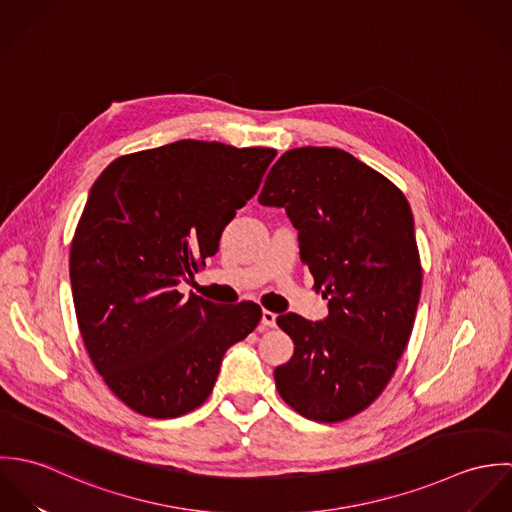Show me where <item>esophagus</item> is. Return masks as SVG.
I'll return each instance as SVG.
<instances>
[{"mask_svg":"<svg viewBox=\"0 0 512 512\" xmlns=\"http://www.w3.org/2000/svg\"><path fill=\"white\" fill-rule=\"evenodd\" d=\"M276 317H278L276 313L264 309V311H262V325H264V327H276Z\"/></svg>","mask_w":512,"mask_h":512,"instance_id":"34e87169","label":"esophagus"}]
</instances>
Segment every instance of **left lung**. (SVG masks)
Here are the masks:
<instances>
[{
  "instance_id": "left-lung-1",
  "label": "left lung",
  "mask_w": 512,
  "mask_h": 512,
  "mask_svg": "<svg viewBox=\"0 0 512 512\" xmlns=\"http://www.w3.org/2000/svg\"><path fill=\"white\" fill-rule=\"evenodd\" d=\"M258 201L286 209L301 262L329 297L323 321L278 317L295 349L276 388L307 420H349L382 394L412 335L422 264L410 205L351 153L311 146L274 163Z\"/></svg>"
}]
</instances>
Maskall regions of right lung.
Returning a JSON list of instances; mask_svg holds the SVG:
<instances>
[{
  "instance_id": "right-lung-1",
  "label": "right lung",
  "mask_w": 512,
  "mask_h": 512,
  "mask_svg": "<svg viewBox=\"0 0 512 512\" xmlns=\"http://www.w3.org/2000/svg\"><path fill=\"white\" fill-rule=\"evenodd\" d=\"M272 147L181 140L114 159L71 242L78 329L106 386L147 418H179L213 392L228 347L260 305L219 307L177 290L219 252L224 226L260 187Z\"/></svg>"
}]
</instances>
